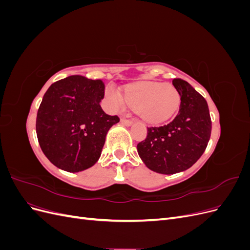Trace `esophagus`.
Returning <instances> with one entry per match:
<instances>
[{
  "mask_svg": "<svg viewBox=\"0 0 250 250\" xmlns=\"http://www.w3.org/2000/svg\"><path fill=\"white\" fill-rule=\"evenodd\" d=\"M121 123H122V124H123V125H125V126H131V125L133 124L132 121L126 120V119H124V118L121 119Z\"/></svg>",
  "mask_w": 250,
  "mask_h": 250,
  "instance_id": "1",
  "label": "esophagus"
}]
</instances>
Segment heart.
I'll return each mask as SVG.
<instances>
[{"instance_id": "obj_1", "label": "heart", "mask_w": 250, "mask_h": 250, "mask_svg": "<svg viewBox=\"0 0 250 250\" xmlns=\"http://www.w3.org/2000/svg\"><path fill=\"white\" fill-rule=\"evenodd\" d=\"M106 96L117 107L128 105L138 109L140 116L151 123L162 122L172 116L180 100L175 87L160 82L135 83L125 90L124 97L108 88Z\"/></svg>"}]
</instances>
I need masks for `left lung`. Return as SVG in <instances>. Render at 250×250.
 <instances>
[{
	"label": "left lung",
	"instance_id": "1",
	"mask_svg": "<svg viewBox=\"0 0 250 250\" xmlns=\"http://www.w3.org/2000/svg\"><path fill=\"white\" fill-rule=\"evenodd\" d=\"M172 83L180 96L177 116L166 125L148 127L147 138L137 146L146 167L161 174L191 168L203 154L211 131L206 99L187 81Z\"/></svg>",
	"mask_w": 250,
	"mask_h": 250
}]
</instances>
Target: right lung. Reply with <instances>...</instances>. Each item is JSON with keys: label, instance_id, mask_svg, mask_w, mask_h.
Here are the masks:
<instances>
[{"label": "right lung", "instance_id": "1", "mask_svg": "<svg viewBox=\"0 0 250 250\" xmlns=\"http://www.w3.org/2000/svg\"><path fill=\"white\" fill-rule=\"evenodd\" d=\"M104 90L101 80L70 76L43 95L36 134L43 154L57 168L76 173L99 160L108 130L120 121L103 111Z\"/></svg>", "mask_w": 250, "mask_h": 250}]
</instances>
